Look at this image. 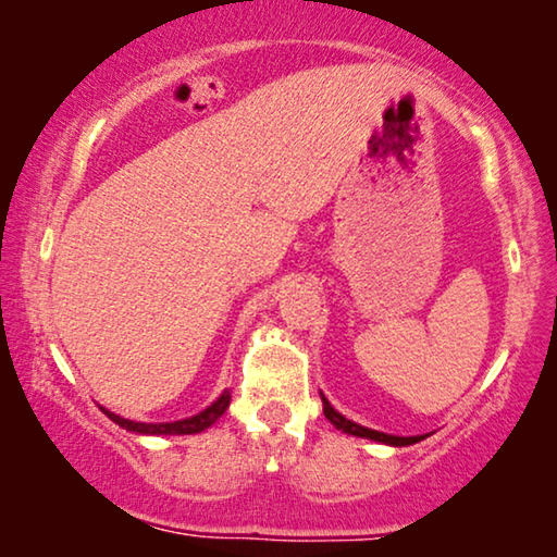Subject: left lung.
<instances>
[{
    "instance_id": "obj_1",
    "label": "left lung",
    "mask_w": 557,
    "mask_h": 557,
    "mask_svg": "<svg viewBox=\"0 0 557 557\" xmlns=\"http://www.w3.org/2000/svg\"><path fill=\"white\" fill-rule=\"evenodd\" d=\"M322 395V406H324V416L326 421H330L334 429L342 431V433H349V436H357V438H370V441H377V444H385V446H410V444H418V441H423L429 433H423V436H393V433H383V431H375V429H368V425H360L355 421H349L339 413V410L332 408V403L324 398Z\"/></svg>"
}]
</instances>
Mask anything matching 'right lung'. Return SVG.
<instances>
[{
  "mask_svg": "<svg viewBox=\"0 0 557 557\" xmlns=\"http://www.w3.org/2000/svg\"><path fill=\"white\" fill-rule=\"evenodd\" d=\"M227 406H231V391L220 393V398L210 403L208 408L200 410V413L182 418V421H170V423H144V421H128L124 416H116L109 408H101L106 416L111 418L113 423L121 425V429L139 433V436H187V433H200L205 429H210L212 423L218 421L220 416L225 413Z\"/></svg>",
  "mask_w": 557,
  "mask_h": 557,
  "instance_id": "add662e5",
  "label": "right lung"
}]
</instances>
